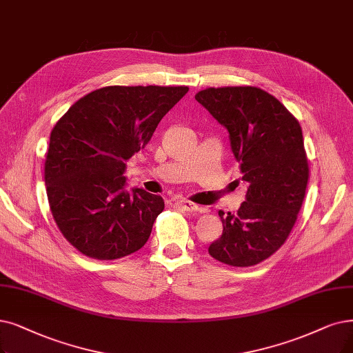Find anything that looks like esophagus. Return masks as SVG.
I'll list each match as a JSON object with an SVG mask.
<instances>
[{
  "instance_id": "esophagus-1",
  "label": "esophagus",
  "mask_w": 353,
  "mask_h": 353,
  "mask_svg": "<svg viewBox=\"0 0 353 353\" xmlns=\"http://www.w3.org/2000/svg\"><path fill=\"white\" fill-rule=\"evenodd\" d=\"M176 204H178L182 210H185V211H200V210H201L200 205H196L195 203H191V201H188V200L176 201Z\"/></svg>"
}]
</instances>
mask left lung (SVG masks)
Segmentation results:
<instances>
[{
	"label": "left lung",
	"instance_id": "8db88e82",
	"mask_svg": "<svg viewBox=\"0 0 353 353\" xmlns=\"http://www.w3.org/2000/svg\"><path fill=\"white\" fill-rule=\"evenodd\" d=\"M195 100L228 129L248 184L236 214L219 211L223 233L208 253L232 266L256 265L284 245L304 200L308 162L300 123L256 87L207 88Z\"/></svg>",
	"mask_w": 353,
	"mask_h": 353
}]
</instances>
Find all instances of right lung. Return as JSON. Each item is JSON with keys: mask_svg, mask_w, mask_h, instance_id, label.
Instances as JSON below:
<instances>
[{"mask_svg": "<svg viewBox=\"0 0 353 353\" xmlns=\"http://www.w3.org/2000/svg\"><path fill=\"white\" fill-rule=\"evenodd\" d=\"M188 87H104L70 105L45 162L53 219L85 256L111 261L142 248L165 208L161 195L125 190V162L143 149Z\"/></svg>", "mask_w": 353, "mask_h": 353, "instance_id": "add662e5", "label": "right lung"}]
</instances>
